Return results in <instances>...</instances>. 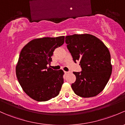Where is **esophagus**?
I'll return each mask as SVG.
<instances>
[{
	"mask_svg": "<svg viewBox=\"0 0 125 125\" xmlns=\"http://www.w3.org/2000/svg\"><path fill=\"white\" fill-rule=\"evenodd\" d=\"M64 73H65V74H68V73H69V71H64Z\"/></svg>",
	"mask_w": 125,
	"mask_h": 125,
	"instance_id": "esophagus-1",
	"label": "esophagus"
}]
</instances>
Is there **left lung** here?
I'll use <instances>...</instances> for the list:
<instances>
[{
	"instance_id": "8db88e82",
	"label": "left lung",
	"mask_w": 125,
	"mask_h": 125,
	"mask_svg": "<svg viewBox=\"0 0 125 125\" xmlns=\"http://www.w3.org/2000/svg\"><path fill=\"white\" fill-rule=\"evenodd\" d=\"M65 42L81 72H73L76 80L71 84L77 95L90 98L98 95L107 85L112 72L111 56L105 45L90 34L66 36Z\"/></svg>"
}]
</instances>
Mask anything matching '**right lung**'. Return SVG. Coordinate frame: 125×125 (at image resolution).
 Listing matches in <instances>:
<instances>
[{"mask_svg": "<svg viewBox=\"0 0 125 125\" xmlns=\"http://www.w3.org/2000/svg\"><path fill=\"white\" fill-rule=\"evenodd\" d=\"M65 36L35 39L27 43L20 54L16 75L27 95L37 101H47L59 94L63 83L62 69L48 67L54 50L62 45Z\"/></svg>", "mask_w": 125, "mask_h": 125, "instance_id": "right-lung-1", "label": "right lung"}]
</instances>
